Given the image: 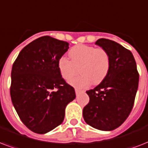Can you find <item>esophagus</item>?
Returning <instances> with one entry per match:
<instances>
[{
  "instance_id": "34e87169",
  "label": "esophagus",
  "mask_w": 148,
  "mask_h": 148,
  "mask_svg": "<svg viewBox=\"0 0 148 148\" xmlns=\"http://www.w3.org/2000/svg\"><path fill=\"white\" fill-rule=\"evenodd\" d=\"M80 92H81V90H79L77 88H75V93H76V95H78Z\"/></svg>"
}]
</instances>
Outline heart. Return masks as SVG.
I'll return each mask as SVG.
<instances>
[{
    "instance_id": "1",
    "label": "heart",
    "mask_w": 148,
    "mask_h": 148,
    "mask_svg": "<svg viewBox=\"0 0 148 148\" xmlns=\"http://www.w3.org/2000/svg\"><path fill=\"white\" fill-rule=\"evenodd\" d=\"M70 60L61 57L58 63L60 75L66 81H70L78 72L81 75L70 81L74 87L84 88L98 84L106 78L110 67L109 53L103 48L79 45L74 46L68 52Z\"/></svg>"
}]
</instances>
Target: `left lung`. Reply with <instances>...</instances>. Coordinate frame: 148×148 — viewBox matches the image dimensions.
Segmentation results:
<instances>
[{
    "instance_id": "obj_1",
    "label": "left lung",
    "mask_w": 148,
    "mask_h": 148,
    "mask_svg": "<svg viewBox=\"0 0 148 148\" xmlns=\"http://www.w3.org/2000/svg\"><path fill=\"white\" fill-rule=\"evenodd\" d=\"M107 51L110 67L106 78L86 93L90 101L83 109L85 122L101 131H113L121 125L133 108L139 74L129 50L113 40L101 38L95 42Z\"/></svg>"
}]
</instances>
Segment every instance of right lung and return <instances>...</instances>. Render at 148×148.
Here are the masks:
<instances>
[{
  "label": "right lung",
  "instance_id": "add662e5",
  "mask_svg": "<svg viewBox=\"0 0 148 148\" xmlns=\"http://www.w3.org/2000/svg\"><path fill=\"white\" fill-rule=\"evenodd\" d=\"M68 48L66 41L40 37L21 51L12 66V103L21 121L34 133L46 134L60 125L66 106L76 97L58 67Z\"/></svg>",
  "mask_w": 148,
  "mask_h": 148
}]
</instances>
